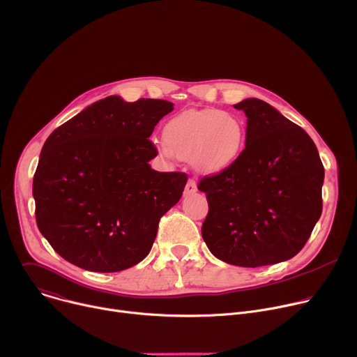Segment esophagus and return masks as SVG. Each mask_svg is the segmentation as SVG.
Returning a JSON list of instances; mask_svg holds the SVG:
<instances>
[{
    "label": "esophagus",
    "mask_w": 357,
    "mask_h": 357,
    "mask_svg": "<svg viewBox=\"0 0 357 357\" xmlns=\"http://www.w3.org/2000/svg\"><path fill=\"white\" fill-rule=\"evenodd\" d=\"M197 190V186H196V182L193 179H189L186 186H185V196H189V195H193L196 193Z\"/></svg>",
    "instance_id": "1"
}]
</instances>
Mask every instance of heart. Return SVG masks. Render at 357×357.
Instances as JSON below:
<instances>
[{"label":"heart","mask_w":357,"mask_h":357,"mask_svg":"<svg viewBox=\"0 0 357 357\" xmlns=\"http://www.w3.org/2000/svg\"><path fill=\"white\" fill-rule=\"evenodd\" d=\"M162 154L190 160L202 174H220L243 155L247 128L238 116L220 109L186 110L165 123Z\"/></svg>","instance_id":"heart-1"}]
</instances>
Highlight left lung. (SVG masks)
Returning <instances> with one entry per match:
<instances>
[{"label": "left lung", "instance_id": "8db88e82", "mask_svg": "<svg viewBox=\"0 0 357 357\" xmlns=\"http://www.w3.org/2000/svg\"><path fill=\"white\" fill-rule=\"evenodd\" d=\"M234 107L248 117L245 149L199 182L208 203L202 236L222 262L279 264L303 250L321 217L324 165L311 137L269 103L248 98Z\"/></svg>", "mask_w": 357, "mask_h": 357}]
</instances>
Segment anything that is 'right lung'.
<instances>
[{"instance_id": "add662e5", "label": "right lung", "mask_w": 357, "mask_h": 357, "mask_svg": "<svg viewBox=\"0 0 357 357\" xmlns=\"http://www.w3.org/2000/svg\"><path fill=\"white\" fill-rule=\"evenodd\" d=\"M174 110L162 99L107 96L85 107L46 140L33 176L38 228L70 264L121 272L142 262L161 217L185 189L183 172H158L149 140Z\"/></svg>"}]
</instances>
